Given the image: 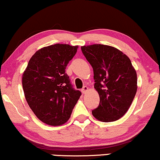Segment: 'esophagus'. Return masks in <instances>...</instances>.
Listing matches in <instances>:
<instances>
[{"label": "esophagus", "instance_id": "1", "mask_svg": "<svg viewBox=\"0 0 160 160\" xmlns=\"http://www.w3.org/2000/svg\"><path fill=\"white\" fill-rule=\"evenodd\" d=\"M88 87H87V86H84L83 87V88H82V93H85V92L88 91Z\"/></svg>", "mask_w": 160, "mask_h": 160}]
</instances>
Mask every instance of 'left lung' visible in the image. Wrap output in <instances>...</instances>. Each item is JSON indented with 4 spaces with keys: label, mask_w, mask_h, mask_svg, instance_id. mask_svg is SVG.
I'll return each instance as SVG.
<instances>
[{
    "label": "left lung",
    "mask_w": 160,
    "mask_h": 160,
    "mask_svg": "<svg viewBox=\"0 0 160 160\" xmlns=\"http://www.w3.org/2000/svg\"><path fill=\"white\" fill-rule=\"evenodd\" d=\"M93 70L99 104L92 110L98 120L116 121L125 115L137 90V76L130 58L115 47L92 44L81 47Z\"/></svg>",
    "instance_id": "1"
}]
</instances>
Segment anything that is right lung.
Listing matches in <instances>:
<instances>
[{"label":"right lung","mask_w":160,"mask_h":160,"mask_svg":"<svg viewBox=\"0 0 160 160\" xmlns=\"http://www.w3.org/2000/svg\"><path fill=\"white\" fill-rule=\"evenodd\" d=\"M78 46L56 44L37 51L29 61L22 78L26 100L35 115L49 125L70 119L82 95L65 72Z\"/></svg>","instance_id":"1"}]
</instances>
